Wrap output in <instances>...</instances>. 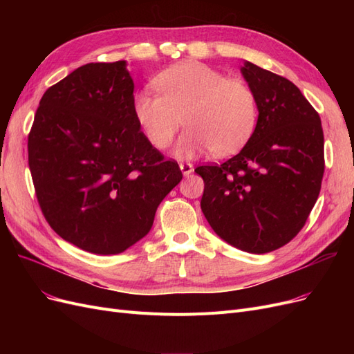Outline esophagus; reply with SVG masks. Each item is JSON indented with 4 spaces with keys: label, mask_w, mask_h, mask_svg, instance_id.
<instances>
[{
    "label": "esophagus",
    "mask_w": 354,
    "mask_h": 354,
    "mask_svg": "<svg viewBox=\"0 0 354 354\" xmlns=\"http://www.w3.org/2000/svg\"><path fill=\"white\" fill-rule=\"evenodd\" d=\"M180 169H181V173H183V176L187 177L189 174L194 173V165H192L190 162H181Z\"/></svg>",
    "instance_id": "1"
}]
</instances>
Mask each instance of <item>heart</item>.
<instances>
[{"mask_svg": "<svg viewBox=\"0 0 354 354\" xmlns=\"http://www.w3.org/2000/svg\"><path fill=\"white\" fill-rule=\"evenodd\" d=\"M159 94L138 91L133 113L147 140L165 149L181 124L187 127L176 147L178 158H194L211 149L212 155L236 153L250 140L259 102L248 82L199 62L169 66L155 78Z\"/></svg>", "mask_w": 354, "mask_h": 354, "instance_id": "heart-1", "label": "heart"}]
</instances>
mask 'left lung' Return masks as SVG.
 I'll use <instances>...</instances> for the list:
<instances>
[{"mask_svg":"<svg viewBox=\"0 0 354 354\" xmlns=\"http://www.w3.org/2000/svg\"><path fill=\"white\" fill-rule=\"evenodd\" d=\"M255 91L259 120L242 151L202 165L201 208L212 230L251 254L281 248L303 229L325 171L319 113L291 81L251 62L241 68Z\"/></svg>","mask_w":354,"mask_h":354,"instance_id":"1","label":"left lung"}]
</instances>
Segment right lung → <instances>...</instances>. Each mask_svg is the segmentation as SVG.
Returning a JSON list of instances; mask_svg holds the SVG:
<instances>
[{
	"instance_id": "obj_1",
	"label": "right lung",
	"mask_w": 354,
	"mask_h": 354,
	"mask_svg": "<svg viewBox=\"0 0 354 354\" xmlns=\"http://www.w3.org/2000/svg\"><path fill=\"white\" fill-rule=\"evenodd\" d=\"M127 62L88 63L50 87L28 137L38 203L60 238L120 254L152 229L183 174L140 131Z\"/></svg>"
}]
</instances>
